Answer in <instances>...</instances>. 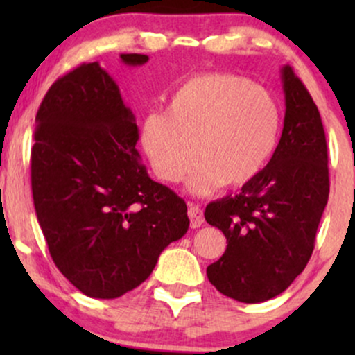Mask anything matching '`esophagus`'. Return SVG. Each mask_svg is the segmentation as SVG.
Returning <instances> with one entry per match:
<instances>
[{"label": "esophagus", "mask_w": 355, "mask_h": 355, "mask_svg": "<svg viewBox=\"0 0 355 355\" xmlns=\"http://www.w3.org/2000/svg\"><path fill=\"white\" fill-rule=\"evenodd\" d=\"M189 218L191 229H198L203 223V210L198 205H189Z\"/></svg>", "instance_id": "1"}]
</instances>
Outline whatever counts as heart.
<instances>
[{
  "instance_id": "obj_1",
  "label": "heart",
  "mask_w": 355,
  "mask_h": 355,
  "mask_svg": "<svg viewBox=\"0 0 355 355\" xmlns=\"http://www.w3.org/2000/svg\"><path fill=\"white\" fill-rule=\"evenodd\" d=\"M282 113L270 92L243 76H195L170 96L164 113H150L141 148L155 175L178 182L193 160L191 193L242 187L266 168L280 137Z\"/></svg>"
}]
</instances>
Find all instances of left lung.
<instances>
[{
	"label": "left lung",
	"mask_w": 355,
	"mask_h": 355,
	"mask_svg": "<svg viewBox=\"0 0 355 355\" xmlns=\"http://www.w3.org/2000/svg\"><path fill=\"white\" fill-rule=\"evenodd\" d=\"M284 130L270 162L237 195L205 209L227 248L207 267L218 292L245 304L282 294L304 270L329 198L327 141L311 93L284 67Z\"/></svg>",
	"instance_id": "8db88e82"
}]
</instances>
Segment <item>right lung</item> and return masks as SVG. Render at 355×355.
Listing matches in <instances>:
<instances>
[{"instance_id":"right-lung-1","label":"right lung","mask_w":355,"mask_h":355,"mask_svg":"<svg viewBox=\"0 0 355 355\" xmlns=\"http://www.w3.org/2000/svg\"><path fill=\"white\" fill-rule=\"evenodd\" d=\"M120 58L126 67L148 61ZM35 126L31 190L53 262L93 299L133 291L190 220L187 203L146 173L116 81L98 61L83 63L51 85Z\"/></svg>"}]
</instances>
